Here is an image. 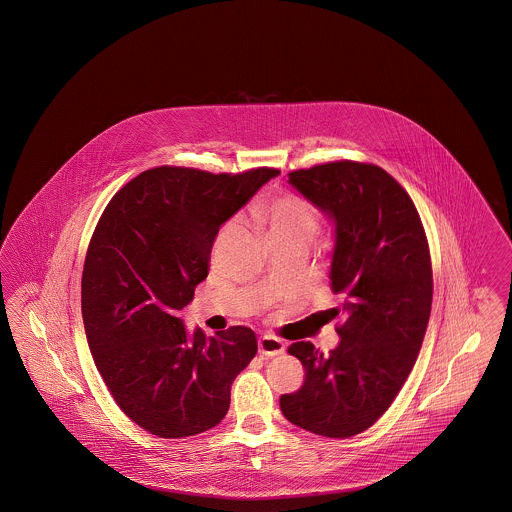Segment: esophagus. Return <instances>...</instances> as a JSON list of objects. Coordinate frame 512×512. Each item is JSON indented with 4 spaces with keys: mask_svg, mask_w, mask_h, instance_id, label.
<instances>
[{
    "mask_svg": "<svg viewBox=\"0 0 512 512\" xmlns=\"http://www.w3.org/2000/svg\"><path fill=\"white\" fill-rule=\"evenodd\" d=\"M285 351V343L276 336H261L259 338V353L264 357H276Z\"/></svg>",
    "mask_w": 512,
    "mask_h": 512,
    "instance_id": "esophagus-1",
    "label": "esophagus"
}]
</instances>
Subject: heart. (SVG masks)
Wrapping results in <instances>:
<instances>
[{
	"label": "heart",
	"instance_id": "b5f03b06",
	"mask_svg": "<svg viewBox=\"0 0 512 512\" xmlns=\"http://www.w3.org/2000/svg\"><path fill=\"white\" fill-rule=\"evenodd\" d=\"M259 219L266 225V236L270 242H310L317 233L319 219L310 202L296 195H281L268 202L259 212ZM234 221L223 227V233L231 229Z\"/></svg>",
	"mask_w": 512,
	"mask_h": 512
}]
</instances>
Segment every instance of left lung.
<instances>
[{"instance_id": "obj_1", "label": "left lung", "mask_w": 512, "mask_h": 512, "mask_svg": "<svg viewBox=\"0 0 512 512\" xmlns=\"http://www.w3.org/2000/svg\"><path fill=\"white\" fill-rule=\"evenodd\" d=\"M289 184L334 221L330 287L343 323L328 355L310 341L287 349L306 379L279 405L311 434L345 439L387 411L415 366L432 311L430 248L411 197L377 165L332 161L289 172Z\"/></svg>"}]
</instances>
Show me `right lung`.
<instances>
[{"label":"right lung","instance_id":"right-lung-1","mask_svg":"<svg viewBox=\"0 0 512 512\" xmlns=\"http://www.w3.org/2000/svg\"><path fill=\"white\" fill-rule=\"evenodd\" d=\"M278 169L212 174L157 167L110 199L82 272V319L114 402L142 430L180 439L214 428L257 353L248 326L187 334L178 311L208 276L219 227Z\"/></svg>","mask_w":512,"mask_h":512}]
</instances>
